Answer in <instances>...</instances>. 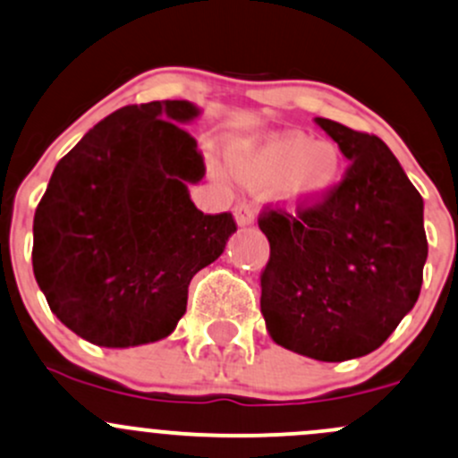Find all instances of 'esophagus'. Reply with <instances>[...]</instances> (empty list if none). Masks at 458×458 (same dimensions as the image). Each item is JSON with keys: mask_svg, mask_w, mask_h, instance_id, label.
I'll return each mask as SVG.
<instances>
[{"mask_svg": "<svg viewBox=\"0 0 458 458\" xmlns=\"http://www.w3.org/2000/svg\"><path fill=\"white\" fill-rule=\"evenodd\" d=\"M234 221H237L239 228H248L254 224V208L250 204H237L234 206Z\"/></svg>", "mask_w": 458, "mask_h": 458, "instance_id": "1", "label": "esophagus"}]
</instances>
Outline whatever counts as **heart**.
Wrapping results in <instances>:
<instances>
[{"instance_id": "heart-1", "label": "heart", "mask_w": 458, "mask_h": 458, "mask_svg": "<svg viewBox=\"0 0 458 458\" xmlns=\"http://www.w3.org/2000/svg\"><path fill=\"white\" fill-rule=\"evenodd\" d=\"M228 168L252 191L272 189L292 213L322 208L344 180V157L331 142H311L305 133L274 131L225 147Z\"/></svg>"}]
</instances>
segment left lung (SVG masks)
I'll return each mask as SVG.
<instances>
[{
	"label": "left lung",
	"mask_w": 458,
	"mask_h": 458,
	"mask_svg": "<svg viewBox=\"0 0 458 458\" xmlns=\"http://www.w3.org/2000/svg\"><path fill=\"white\" fill-rule=\"evenodd\" d=\"M314 120L351 165L322 208L259 219L269 242L261 314L276 344L343 362L379 349L420 298L423 199L377 136Z\"/></svg>",
	"instance_id": "left-lung-1"
}]
</instances>
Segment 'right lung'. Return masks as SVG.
I'll list each match as a JSON object with an SVG mask.
<instances>
[{
    "label": "right lung",
    "instance_id": "1",
    "mask_svg": "<svg viewBox=\"0 0 458 458\" xmlns=\"http://www.w3.org/2000/svg\"><path fill=\"white\" fill-rule=\"evenodd\" d=\"M191 100L118 109L59 162L35 213L32 269L52 314L91 344L165 340L191 278L224 254L237 225L204 215L189 186L204 160L184 124Z\"/></svg>",
    "mask_w": 458,
    "mask_h": 458
}]
</instances>
